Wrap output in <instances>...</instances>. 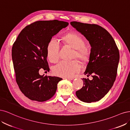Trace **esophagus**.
<instances>
[{
	"label": "esophagus",
	"instance_id": "esophagus-1",
	"mask_svg": "<svg viewBox=\"0 0 130 130\" xmlns=\"http://www.w3.org/2000/svg\"><path fill=\"white\" fill-rule=\"evenodd\" d=\"M64 79H68V80H72L73 79V78H69V77H66V78H64Z\"/></svg>",
	"mask_w": 130,
	"mask_h": 130
}]
</instances>
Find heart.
<instances>
[{"label": "heart", "mask_w": 130, "mask_h": 130, "mask_svg": "<svg viewBox=\"0 0 130 130\" xmlns=\"http://www.w3.org/2000/svg\"><path fill=\"white\" fill-rule=\"evenodd\" d=\"M62 39L65 44L70 45L74 49L73 58H78L83 63H86L89 60L90 50L85 46V41L82 37L76 33H69L62 37ZM46 50L48 59L51 62H56L59 57L60 45L58 41L55 38L50 39ZM80 70V65L77 60H62L53 67V72L60 77H71Z\"/></svg>", "instance_id": "b5f03b06"}]
</instances>
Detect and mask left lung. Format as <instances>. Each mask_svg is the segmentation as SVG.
Masks as SVG:
<instances>
[{
  "mask_svg": "<svg viewBox=\"0 0 130 130\" xmlns=\"http://www.w3.org/2000/svg\"><path fill=\"white\" fill-rule=\"evenodd\" d=\"M71 25L89 40L91 49L85 75L93 77L82 78L83 86L76 91L81 101H99L105 95L116 80L119 52L113 37L106 30L97 24L71 22Z\"/></svg>",
  "mask_w": 130,
  "mask_h": 130,
  "instance_id": "obj_1",
  "label": "left lung"
}]
</instances>
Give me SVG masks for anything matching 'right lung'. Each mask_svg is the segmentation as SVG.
Wrapping results in <instances>:
<instances>
[{
    "mask_svg": "<svg viewBox=\"0 0 130 130\" xmlns=\"http://www.w3.org/2000/svg\"><path fill=\"white\" fill-rule=\"evenodd\" d=\"M68 22L58 20L37 21L20 32L12 48L15 80L22 92L32 100L42 102L56 93L62 78L40 76L39 71H49L47 45Z\"/></svg>",
    "mask_w": 130,
    "mask_h": 130,
    "instance_id": "add662e5",
    "label": "right lung"
}]
</instances>
